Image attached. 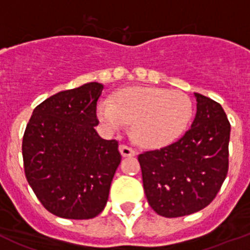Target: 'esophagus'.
<instances>
[{
    "label": "esophagus",
    "mask_w": 250,
    "mask_h": 250,
    "mask_svg": "<svg viewBox=\"0 0 250 250\" xmlns=\"http://www.w3.org/2000/svg\"><path fill=\"white\" fill-rule=\"evenodd\" d=\"M120 150H121V153H122L123 157H133L137 154L136 149H133V148L129 147V146H127V145H121Z\"/></svg>",
    "instance_id": "obj_1"
}]
</instances>
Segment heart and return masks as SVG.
Instances as JSON below:
<instances>
[{
    "mask_svg": "<svg viewBox=\"0 0 250 250\" xmlns=\"http://www.w3.org/2000/svg\"><path fill=\"white\" fill-rule=\"evenodd\" d=\"M193 103L181 91L132 87L98 105L101 121L111 129L133 123V136L147 147L169 145L183 134L192 120Z\"/></svg>",
    "mask_w": 250,
    "mask_h": 250,
    "instance_id": "b5f03b06",
    "label": "heart"
}]
</instances>
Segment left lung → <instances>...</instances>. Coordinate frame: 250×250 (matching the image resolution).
Masks as SVG:
<instances>
[{
  "label": "left lung",
  "mask_w": 250,
  "mask_h": 250,
  "mask_svg": "<svg viewBox=\"0 0 250 250\" xmlns=\"http://www.w3.org/2000/svg\"><path fill=\"white\" fill-rule=\"evenodd\" d=\"M197 113L177 142L138 156L148 203L157 214L177 218L206 208L229 167L230 123L222 105L194 93Z\"/></svg>",
  "instance_id": "1"
}]
</instances>
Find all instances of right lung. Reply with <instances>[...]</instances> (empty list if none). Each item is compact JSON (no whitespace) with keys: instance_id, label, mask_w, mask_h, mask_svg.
I'll list each match as a JSON object with an SVG mask.
<instances>
[{"instance_id":"obj_1","label":"right lung","mask_w":250,"mask_h":250,"mask_svg":"<svg viewBox=\"0 0 250 250\" xmlns=\"http://www.w3.org/2000/svg\"><path fill=\"white\" fill-rule=\"evenodd\" d=\"M103 84L89 82L53 94L33 109L22 141L24 174L49 213L91 219L108 201L120 166L118 141L98 136L94 127Z\"/></svg>"}]
</instances>
